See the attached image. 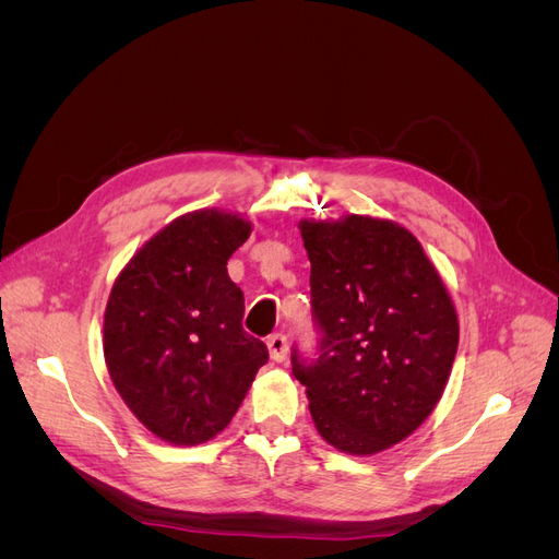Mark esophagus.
<instances>
[{
    "label": "esophagus",
    "mask_w": 559,
    "mask_h": 559,
    "mask_svg": "<svg viewBox=\"0 0 559 559\" xmlns=\"http://www.w3.org/2000/svg\"><path fill=\"white\" fill-rule=\"evenodd\" d=\"M267 352L273 361H284L286 354H289V341H286L284 333H273L267 337Z\"/></svg>",
    "instance_id": "34e87169"
}]
</instances>
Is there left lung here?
Instances as JSON below:
<instances>
[{
	"label": "left lung",
	"instance_id": "1",
	"mask_svg": "<svg viewBox=\"0 0 559 559\" xmlns=\"http://www.w3.org/2000/svg\"><path fill=\"white\" fill-rule=\"evenodd\" d=\"M312 263L314 357L292 349L319 433L349 454L411 436L441 399L460 343L445 286L405 228L352 214L300 222Z\"/></svg>",
	"mask_w": 559,
	"mask_h": 559
}]
</instances>
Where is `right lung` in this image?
Segmentation results:
<instances>
[{
    "label": "right lung",
    "instance_id": "1",
    "mask_svg": "<svg viewBox=\"0 0 559 559\" xmlns=\"http://www.w3.org/2000/svg\"><path fill=\"white\" fill-rule=\"evenodd\" d=\"M235 214L202 210L154 235L114 282L105 359L128 408L158 438L198 445L238 413L267 347L242 329L226 263L249 238Z\"/></svg>",
    "mask_w": 559,
    "mask_h": 559
}]
</instances>
